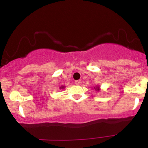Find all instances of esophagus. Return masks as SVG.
<instances>
[{"label": "esophagus", "instance_id": "obj_1", "mask_svg": "<svg viewBox=\"0 0 148 148\" xmlns=\"http://www.w3.org/2000/svg\"><path fill=\"white\" fill-rule=\"evenodd\" d=\"M81 80H77V81H75V84L76 85H81Z\"/></svg>", "mask_w": 148, "mask_h": 148}]
</instances>
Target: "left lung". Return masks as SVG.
I'll return each mask as SVG.
<instances>
[{
  "label": "left lung",
  "mask_w": 148,
  "mask_h": 148,
  "mask_svg": "<svg viewBox=\"0 0 148 148\" xmlns=\"http://www.w3.org/2000/svg\"><path fill=\"white\" fill-rule=\"evenodd\" d=\"M95 88V89L97 91H99V90H100V89H99V86H97V87H96V88Z\"/></svg>",
  "instance_id": "8db88e82"
}]
</instances>
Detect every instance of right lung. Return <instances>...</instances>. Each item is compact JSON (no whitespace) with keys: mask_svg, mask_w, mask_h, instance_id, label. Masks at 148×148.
Wrapping results in <instances>:
<instances>
[{"mask_svg":"<svg viewBox=\"0 0 148 148\" xmlns=\"http://www.w3.org/2000/svg\"><path fill=\"white\" fill-rule=\"evenodd\" d=\"M60 88H64V86H62V87H60Z\"/></svg>","mask_w":148,"mask_h":148,"instance_id":"add662e5","label":"right lung"}]
</instances>
